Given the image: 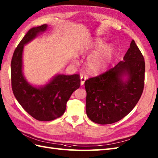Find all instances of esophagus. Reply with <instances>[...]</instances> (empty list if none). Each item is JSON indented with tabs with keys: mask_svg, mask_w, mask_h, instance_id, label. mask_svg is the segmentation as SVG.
<instances>
[{
	"mask_svg": "<svg viewBox=\"0 0 158 158\" xmlns=\"http://www.w3.org/2000/svg\"><path fill=\"white\" fill-rule=\"evenodd\" d=\"M86 78L85 76H82L81 77H80V85H83L84 84H85V81H86Z\"/></svg>",
	"mask_w": 158,
	"mask_h": 158,
	"instance_id": "obj_1",
	"label": "esophagus"
}]
</instances>
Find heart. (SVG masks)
I'll return each instance as SVG.
<instances>
[{
	"instance_id": "1",
	"label": "heart",
	"mask_w": 158,
	"mask_h": 158,
	"mask_svg": "<svg viewBox=\"0 0 158 158\" xmlns=\"http://www.w3.org/2000/svg\"><path fill=\"white\" fill-rule=\"evenodd\" d=\"M105 42L101 38L91 41L79 50L80 55H85L89 52L100 47L90 54L86 59V68L90 73H99L106 70L113 60L115 54V47L112 44H106ZM73 64H77L78 60L76 57L73 58Z\"/></svg>"
}]
</instances>
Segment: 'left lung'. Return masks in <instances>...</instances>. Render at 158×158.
<instances>
[{"label": "left lung", "mask_w": 158, "mask_h": 158, "mask_svg": "<svg viewBox=\"0 0 158 158\" xmlns=\"http://www.w3.org/2000/svg\"><path fill=\"white\" fill-rule=\"evenodd\" d=\"M145 61L134 40L121 61L106 73L85 83L86 111L90 120L110 124L135 107L144 88Z\"/></svg>", "instance_id": "obj_1"}]
</instances>
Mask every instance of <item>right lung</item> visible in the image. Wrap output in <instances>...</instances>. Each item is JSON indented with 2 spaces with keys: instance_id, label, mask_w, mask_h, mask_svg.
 <instances>
[{
  "instance_id": "obj_1",
  "label": "right lung",
  "mask_w": 158,
  "mask_h": 158,
  "mask_svg": "<svg viewBox=\"0 0 158 158\" xmlns=\"http://www.w3.org/2000/svg\"><path fill=\"white\" fill-rule=\"evenodd\" d=\"M48 25L31 28L13 52L10 70L14 96L31 117L39 121H51L64 114L66 103L72 94L80 86L78 74H56L44 85L34 86L27 81L23 72L24 45L44 32Z\"/></svg>"
}]
</instances>
